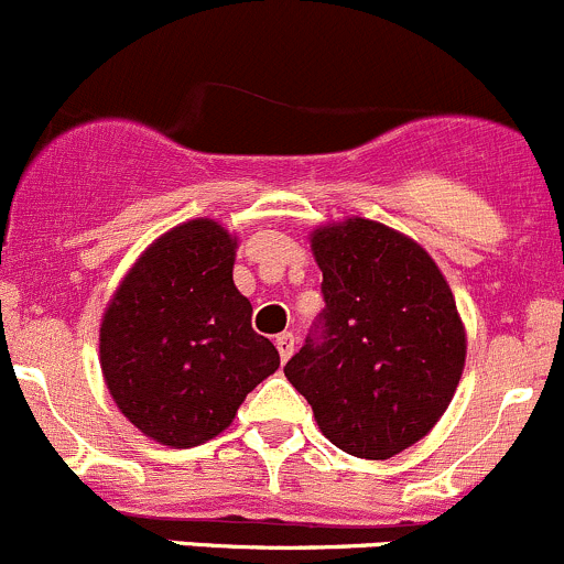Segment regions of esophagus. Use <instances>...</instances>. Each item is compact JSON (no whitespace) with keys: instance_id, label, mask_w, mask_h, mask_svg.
<instances>
[{"instance_id":"esophagus-1","label":"esophagus","mask_w":564,"mask_h":564,"mask_svg":"<svg viewBox=\"0 0 564 564\" xmlns=\"http://www.w3.org/2000/svg\"><path fill=\"white\" fill-rule=\"evenodd\" d=\"M276 343V350H280V359L282 361H288L290 356H293V350H295V337L290 332H282L280 337L274 339Z\"/></svg>"}]
</instances>
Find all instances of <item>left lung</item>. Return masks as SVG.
I'll return each mask as SVG.
<instances>
[{
	"label": "left lung",
	"mask_w": 564,
	"mask_h": 564,
	"mask_svg": "<svg viewBox=\"0 0 564 564\" xmlns=\"http://www.w3.org/2000/svg\"><path fill=\"white\" fill-rule=\"evenodd\" d=\"M312 254L326 306L284 376L334 447L387 460L427 436L458 389L453 290L420 243L361 216L317 227Z\"/></svg>",
	"instance_id": "8db88e82"
}]
</instances>
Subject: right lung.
Wrapping results in <instances>:
<instances>
[{
  "instance_id": "add662e5",
  "label": "right lung",
  "mask_w": 564,
  "mask_h": 564,
  "mask_svg": "<svg viewBox=\"0 0 564 564\" xmlns=\"http://www.w3.org/2000/svg\"><path fill=\"white\" fill-rule=\"evenodd\" d=\"M236 236L192 219L150 243L100 321V370L117 409L166 447L219 436L280 367L232 282Z\"/></svg>"
}]
</instances>
